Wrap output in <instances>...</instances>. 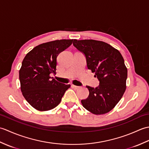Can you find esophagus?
<instances>
[{"mask_svg":"<svg viewBox=\"0 0 149 149\" xmlns=\"http://www.w3.org/2000/svg\"><path fill=\"white\" fill-rule=\"evenodd\" d=\"M72 87H73V88H74V89H75V90H78L80 88V86H75V85H72Z\"/></svg>","mask_w":149,"mask_h":149,"instance_id":"obj_1","label":"esophagus"}]
</instances>
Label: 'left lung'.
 <instances>
[{
    "instance_id": "1",
    "label": "left lung",
    "mask_w": 149,
    "mask_h": 149,
    "mask_svg": "<svg viewBox=\"0 0 149 149\" xmlns=\"http://www.w3.org/2000/svg\"><path fill=\"white\" fill-rule=\"evenodd\" d=\"M73 45L84 55L87 67L95 73L99 86H86L89 96L83 107L95 115L110 111L122 99L126 88L127 69L118 50L107 43L93 40H74Z\"/></svg>"
}]
</instances>
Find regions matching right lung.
I'll return each instance as SVG.
<instances>
[{"label":"right lung","instance_id":"right-lung-1","mask_svg":"<svg viewBox=\"0 0 149 149\" xmlns=\"http://www.w3.org/2000/svg\"><path fill=\"white\" fill-rule=\"evenodd\" d=\"M74 40H61L40 44L27 53L19 71L21 91L25 99L39 111L52 109L60 103L70 84L50 76L56 74L57 58Z\"/></svg>","mask_w":149,"mask_h":149}]
</instances>
